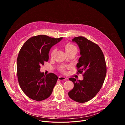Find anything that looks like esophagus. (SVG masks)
I'll return each instance as SVG.
<instances>
[{
  "label": "esophagus",
  "mask_w": 125,
  "mask_h": 125,
  "mask_svg": "<svg viewBox=\"0 0 125 125\" xmlns=\"http://www.w3.org/2000/svg\"><path fill=\"white\" fill-rule=\"evenodd\" d=\"M67 78L64 77H62V76H59L58 77V80L59 81H63V80H67Z\"/></svg>",
  "instance_id": "obj_1"
}]
</instances>
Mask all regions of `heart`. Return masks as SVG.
<instances>
[{"label":"heart","instance_id":"heart-1","mask_svg":"<svg viewBox=\"0 0 125 125\" xmlns=\"http://www.w3.org/2000/svg\"><path fill=\"white\" fill-rule=\"evenodd\" d=\"M65 51L66 53H68V52H75L77 53V51H78V49L77 48V47L74 45L73 44H71L70 43H67L65 46ZM55 52V49H53L51 51V55L53 56V54H54ZM60 70L64 72L65 69V67L64 66H62L60 67Z\"/></svg>","mask_w":125,"mask_h":125}]
</instances>
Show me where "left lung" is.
Instances as JSON below:
<instances>
[{
    "mask_svg": "<svg viewBox=\"0 0 125 125\" xmlns=\"http://www.w3.org/2000/svg\"><path fill=\"white\" fill-rule=\"evenodd\" d=\"M80 49L81 57L77 67L78 73H84L82 81L70 78L74 87L68 93L73 100L84 103L91 100L99 92L106 75V65L103 53L99 46L83 37L72 40Z\"/></svg>",
    "mask_w": 125,
    "mask_h": 125,
    "instance_id": "obj_1",
    "label": "left lung"
}]
</instances>
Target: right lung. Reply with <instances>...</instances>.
Returning a JSON list of instances; mask_svg holds the SVG:
<instances>
[{"instance_id": "obj_1", "label": "right lung", "mask_w": 125, "mask_h": 125, "mask_svg": "<svg viewBox=\"0 0 125 125\" xmlns=\"http://www.w3.org/2000/svg\"><path fill=\"white\" fill-rule=\"evenodd\" d=\"M62 39L39 35L27 40L21 48L17 60L18 80L29 98L42 101L51 94L58 77L51 73L44 75L40 72V66L48 61L50 48Z\"/></svg>"}]
</instances>
